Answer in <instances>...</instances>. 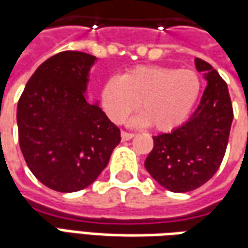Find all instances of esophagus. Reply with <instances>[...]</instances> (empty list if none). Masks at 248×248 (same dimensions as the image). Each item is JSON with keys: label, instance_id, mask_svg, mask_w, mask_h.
<instances>
[{"label": "esophagus", "instance_id": "esophagus-1", "mask_svg": "<svg viewBox=\"0 0 248 248\" xmlns=\"http://www.w3.org/2000/svg\"><path fill=\"white\" fill-rule=\"evenodd\" d=\"M121 137H122L124 141H129V140H131V138L134 137V134H133V133H127V131H122V133H121Z\"/></svg>", "mask_w": 248, "mask_h": 248}]
</instances>
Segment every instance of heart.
I'll list each match as a JSON object with an SVG mask.
<instances>
[{"instance_id":"obj_1","label":"heart","mask_w":248,"mask_h":248,"mask_svg":"<svg viewBox=\"0 0 248 248\" xmlns=\"http://www.w3.org/2000/svg\"><path fill=\"white\" fill-rule=\"evenodd\" d=\"M202 93L196 71L162 65H138L121 78H108L100 91L102 107L115 124H122L140 105L137 124L170 131L189 117Z\"/></svg>"}]
</instances>
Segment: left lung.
I'll return each instance as SVG.
<instances>
[{"instance_id":"left-lung-1","label":"left lung","mask_w":248,"mask_h":248,"mask_svg":"<svg viewBox=\"0 0 248 248\" xmlns=\"http://www.w3.org/2000/svg\"><path fill=\"white\" fill-rule=\"evenodd\" d=\"M207 87L188 122L170 133L153 137L154 146L145 161L150 176L170 192H189L205 184L217 172L226 153L233 111L227 83L202 59Z\"/></svg>"}]
</instances>
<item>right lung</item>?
Masks as SVG:
<instances>
[{"instance_id": "add662e5", "label": "right lung", "mask_w": 248, "mask_h": 248, "mask_svg": "<svg viewBox=\"0 0 248 248\" xmlns=\"http://www.w3.org/2000/svg\"><path fill=\"white\" fill-rule=\"evenodd\" d=\"M96 58L64 51L40 65L17 105L18 142L28 168L58 192L84 189L121 141V130L86 98Z\"/></svg>"}]
</instances>
